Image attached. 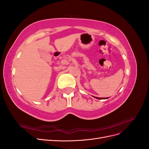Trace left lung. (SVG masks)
Returning a JSON list of instances; mask_svg holds the SVG:
<instances>
[{
    "instance_id": "obj_1",
    "label": "left lung",
    "mask_w": 149,
    "mask_h": 149,
    "mask_svg": "<svg viewBox=\"0 0 149 149\" xmlns=\"http://www.w3.org/2000/svg\"><path fill=\"white\" fill-rule=\"evenodd\" d=\"M93 97L97 99V100H106V99L109 98V97H95V96H93Z\"/></svg>"
}]
</instances>
